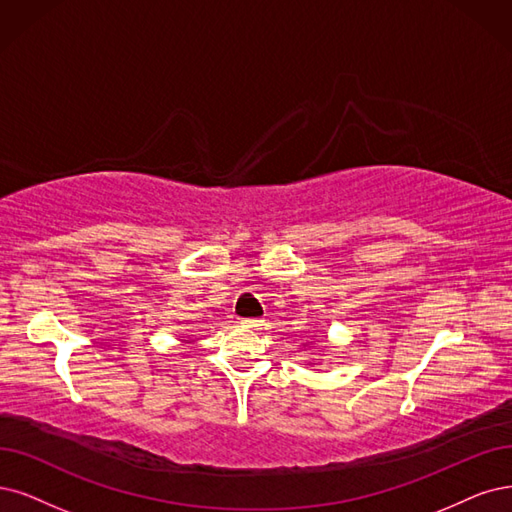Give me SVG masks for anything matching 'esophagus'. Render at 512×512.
I'll use <instances>...</instances> for the list:
<instances>
[{
    "label": "esophagus",
    "instance_id": "obj_1",
    "mask_svg": "<svg viewBox=\"0 0 512 512\" xmlns=\"http://www.w3.org/2000/svg\"><path fill=\"white\" fill-rule=\"evenodd\" d=\"M240 325L246 327V329H261L263 320H261V318H242Z\"/></svg>",
    "mask_w": 512,
    "mask_h": 512
}]
</instances>
